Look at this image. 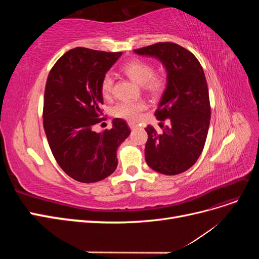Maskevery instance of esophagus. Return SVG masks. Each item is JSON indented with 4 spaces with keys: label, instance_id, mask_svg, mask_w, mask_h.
<instances>
[{
    "label": "esophagus",
    "instance_id": "1",
    "mask_svg": "<svg viewBox=\"0 0 259 259\" xmlns=\"http://www.w3.org/2000/svg\"><path fill=\"white\" fill-rule=\"evenodd\" d=\"M128 126H130L132 130H134V128L137 126V124H136V123H133V122H128Z\"/></svg>",
    "mask_w": 259,
    "mask_h": 259
}]
</instances>
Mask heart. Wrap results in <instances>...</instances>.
<instances>
[{"mask_svg": "<svg viewBox=\"0 0 259 259\" xmlns=\"http://www.w3.org/2000/svg\"><path fill=\"white\" fill-rule=\"evenodd\" d=\"M123 72L126 74L132 81L138 85L145 86L146 91L150 95L158 97L165 89V81L162 76L154 75V68L147 61L134 59L128 61L122 68ZM113 77L111 75H105L101 82V94L104 97H109L112 93ZM147 105L143 101H123L117 104L112 109V114L120 119L127 121H136L139 119L140 112L144 111Z\"/></svg>", "mask_w": 259, "mask_h": 259, "instance_id": "b5f03b06", "label": "heart"}]
</instances>
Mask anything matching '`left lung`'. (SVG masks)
Here are the masks:
<instances>
[{
    "label": "left lung",
    "instance_id": "8db88e82",
    "mask_svg": "<svg viewBox=\"0 0 259 259\" xmlns=\"http://www.w3.org/2000/svg\"><path fill=\"white\" fill-rule=\"evenodd\" d=\"M134 53L156 58L166 71V89L154 115L168 119L169 125L161 134L147 126L146 162L158 173L180 174L197 162L205 145L210 107L204 71L192 53L175 43H155Z\"/></svg>",
    "mask_w": 259,
    "mask_h": 259
}]
</instances>
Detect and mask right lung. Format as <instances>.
<instances>
[{
    "mask_svg": "<svg viewBox=\"0 0 259 259\" xmlns=\"http://www.w3.org/2000/svg\"><path fill=\"white\" fill-rule=\"evenodd\" d=\"M122 53L85 48L67 52L52 68L45 86L43 125L51 150L67 175L80 183H96L116 168V150L131 130L115 117L112 128L93 126L101 119V82Z\"/></svg>",
    "mask_w": 259,
    "mask_h": 259,
    "instance_id": "obj_1",
    "label": "right lung"
}]
</instances>
